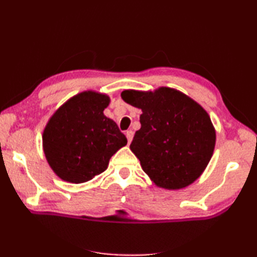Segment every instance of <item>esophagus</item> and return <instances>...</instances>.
<instances>
[{"label": "esophagus", "mask_w": 257, "mask_h": 257, "mask_svg": "<svg viewBox=\"0 0 257 257\" xmlns=\"http://www.w3.org/2000/svg\"><path fill=\"white\" fill-rule=\"evenodd\" d=\"M125 136H127L128 143L132 142L133 141V137H134V132H133V130H127V133H125Z\"/></svg>", "instance_id": "1"}]
</instances>
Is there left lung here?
Listing matches in <instances>:
<instances>
[{
    "instance_id": "8db88e82",
    "label": "left lung",
    "mask_w": 257,
    "mask_h": 257,
    "mask_svg": "<svg viewBox=\"0 0 257 257\" xmlns=\"http://www.w3.org/2000/svg\"><path fill=\"white\" fill-rule=\"evenodd\" d=\"M125 103L142 108V127L130 150L156 186L179 189L205 170L215 145V132L206 111L176 89L154 93L123 90Z\"/></svg>"
}]
</instances>
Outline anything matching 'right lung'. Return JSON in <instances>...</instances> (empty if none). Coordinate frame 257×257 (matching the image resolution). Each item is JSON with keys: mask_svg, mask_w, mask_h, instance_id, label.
I'll list each match as a JSON object with an SVG mask.
<instances>
[{"mask_svg": "<svg viewBox=\"0 0 257 257\" xmlns=\"http://www.w3.org/2000/svg\"><path fill=\"white\" fill-rule=\"evenodd\" d=\"M110 98L85 92L64 103L43 134L47 162L61 179L81 184L106 170L111 156L127 145L114 121L103 114Z\"/></svg>", "mask_w": 257, "mask_h": 257, "instance_id": "1", "label": "right lung"}]
</instances>
